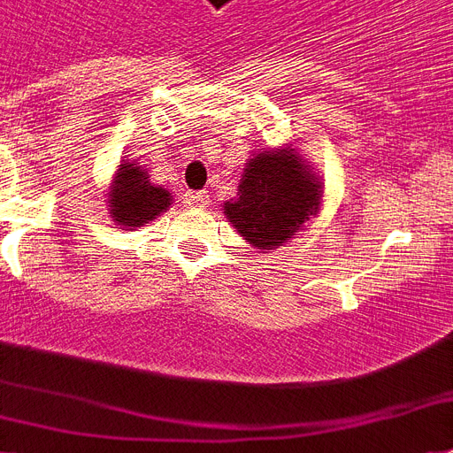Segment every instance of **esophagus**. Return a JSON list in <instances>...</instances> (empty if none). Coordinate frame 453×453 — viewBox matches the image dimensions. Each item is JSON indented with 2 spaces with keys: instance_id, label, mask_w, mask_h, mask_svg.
I'll return each mask as SVG.
<instances>
[{
  "instance_id": "obj_1",
  "label": "esophagus",
  "mask_w": 453,
  "mask_h": 453,
  "mask_svg": "<svg viewBox=\"0 0 453 453\" xmlns=\"http://www.w3.org/2000/svg\"><path fill=\"white\" fill-rule=\"evenodd\" d=\"M187 205L189 208H208L211 205V196H208V192L187 194Z\"/></svg>"
}]
</instances>
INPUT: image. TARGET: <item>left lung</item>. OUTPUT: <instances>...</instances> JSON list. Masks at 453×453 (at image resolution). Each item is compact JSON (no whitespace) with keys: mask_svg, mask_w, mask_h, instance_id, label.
Masks as SVG:
<instances>
[{"mask_svg":"<svg viewBox=\"0 0 453 453\" xmlns=\"http://www.w3.org/2000/svg\"><path fill=\"white\" fill-rule=\"evenodd\" d=\"M324 182L296 148H264L242 168L235 199L224 201V215L257 250L291 242L321 211Z\"/></svg>","mask_w":453,"mask_h":453,"instance_id":"1","label":"left lung"}]
</instances>
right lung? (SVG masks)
I'll return each instance as SVG.
<instances>
[{
    "label": "right lung",
    "instance_id": "right-lung-1",
    "mask_svg": "<svg viewBox=\"0 0 453 453\" xmlns=\"http://www.w3.org/2000/svg\"><path fill=\"white\" fill-rule=\"evenodd\" d=\"M108 215L118 229H138L150 224L173 203L166 187L150 182L148 168L122 159L108 185Z\"/></svg>",
    "mask_w": 453,
    "mask_h": 453
}]
</instances>
